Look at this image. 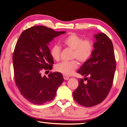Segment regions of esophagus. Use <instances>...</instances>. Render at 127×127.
Returning <instances> with one entry per match:
<instances>
[{
  "label": "esophagus",
  "mask_w": 127,
  "mask_h": 127,
  "mask_svg": "<svg viewBox=\"0 0 127 127\" xmlns=\"http://www.w3.org/2000/svg\"><path fill=\"white\" fill-rule=\"evenodd\" d=\"M63 78L64 80H68L69 79V77H68V76H66L65 75H63Z\"/></svg>",
  "instance_id": "1"
}]
</instances>
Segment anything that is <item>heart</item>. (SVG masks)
Instances as JSON below:
<instances>
[{"label":"heart","mask_w":127,"mask_h":127,"mask_svg":"<svg viewBox=\"0 0 127 127\" xmlns=\"http://www.w3.org/2000/svg\"><path fill=\"white\" fill-rule=\"evenodd\" d=\"M63 42L66 47L73 50V59H77L80 63L86 62L91 56L93 49V44L90 40H85L74 33L71 34L64 39ZM61 48L59 45H53L50 49V56L54 61H59ZM78 67L77 61L61 62L55 66V69L64 75H70Z\"/></svg>","instance_id":"heart-1"}]
</instances>
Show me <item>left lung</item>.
<instances>
[{
    "label": "left lung",
    "mask_w": 127,
    "mask_h": 127,
    "mask_svg": "<svg viewBox=\"0 0 127 127\" xmlns=\"http://www.w3.org/2000/svg\"><path fill=\"white\" fill-rule=\"evenodd\" d=\"M94 37L96 40L91 57L77 71L84 79L78 80L79 86L73 93L74 99L87 107L97 105L106 98L112 86L116 68L111 40L103 33L95 34ZM84 80H87L86 84Z\"/></svg>",
    "instance_id": "obj_1"
}]
</instances>
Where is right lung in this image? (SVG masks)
I'll return each mask as SVG.
<instances>
[{
  "instance_id": "1",
  "label": "right lung",
  "mask_w": 127,
  "mask_h": 127,
  "mask_svg": "<svg viewBox=\"0 0 127 127\" xmlns=\"http://www.w3.org/2000/svg\"><path fill=\"white\" fill-rule=\"evenodd\" d=\"M64 33L38 25L25 30L18 39L13 56L15 81L20 93L30 102L41 105L50 102L63 82L61 73H50L47 77L41 73L52 70L54 64L49 43Z\"/></svg>"
}]
</instances>
